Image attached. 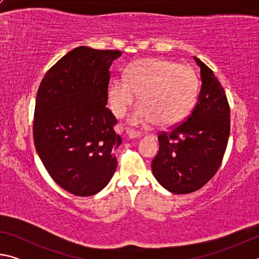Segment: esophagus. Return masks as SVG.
Instances as JSON below:
<instances>
[{"mask_svg":"<svg viewBox=\"0 0 259 259\" xmlns=\"http://www.w3.org/2000/svg\"><path fill=\"white\" fill-rule=\"evenodd\" d=\"M126 135H128V137L130 138V139H135V138H139V137H142V134L140 133H138V131H135V130H133V129H128L126 130Z\"/></svg>","mask_w":259,"mask_h":259,"instance_id":"1","label":"esophagus"}]
</instances>
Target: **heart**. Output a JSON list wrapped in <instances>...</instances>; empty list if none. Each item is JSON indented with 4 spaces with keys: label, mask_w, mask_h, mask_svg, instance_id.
Instances as JSON below:
<instances>
[{
    "label": "heart",
    "mask_w": 259,
    "mask_h": 259,
    "mask_svg": "<svg viewBox=\"0 0 259 259\" xmlns=\"http://www.w3.org/2000/svg\"><path fill=\"white\" fill-rule=\"evenodd\" d=\"M199 77L187 64L164 59L136 60L109 88V104L122 116L139 95L142 103L130 114L129 123L160 126L181 123L194 107L199 94Z\"/></svg>",
    "instance_id": "heart-1"
}]
</instances>
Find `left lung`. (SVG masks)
<instances>
[{"mask_svg": "<svg viewBox=\"0 0 259 259\" xmlns=\"http://www.w3.org/2000/svg\"><path fill=\"white\" fill-rule=\"evenodd\" d=\"M200 68L201 90L187 119L162 133L152 172L174 194L200 190L217 172L230 137V106L213 72L194 57Z\"/></svg>", "mask_w": 259, "mask_h": 259, "instance_id": "1", "label": "left lung"}]
</instances>
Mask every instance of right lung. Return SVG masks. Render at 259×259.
I'll return each mask as SVG.
<instances>
[{
  "instance_id": "right-lung-1",
  "label": "right lung",
  "mask_w": 259,
  "mask_h": 259,
  "mask_svg": "<svg viewBox=\"0 0 259 259\" xmlns=\"http://www.w3.org/2000/svg\"><path fill=\"white\" fill-rule=\"evenodd\" d=\"M117 50L78 47L57 61L37 90L34 144L51 178L77 196L97 194L111 181L122 138L106 107Z\"/></svg>"
}]
</instances>
